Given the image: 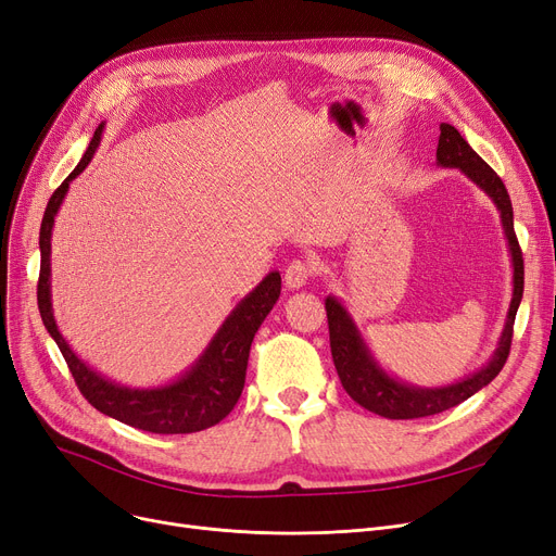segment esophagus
Listing matches in <instances>:
<instances>
[{"label":"esophagus","instance_id":"34e87169","mask_svg":"<svg viewBox=\"0 0 556 556\" xmlns=\"http://www.w3.org/2000/svg\"><path fill=\"white\" fill-rule=\"evenodd\" d=\"M316 261L314 258H295L289 267H286L283 281L289 289H302V286L309 283V279L316 275Z\"/></svg>","mask_w":556,"mask_h":556}]
</instances>
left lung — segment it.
<instances>
[{
  "label": "left lung",
  "instance_id": "1",
  "mask_svg": "<svg viewBox=\"0 0 556 556\" xmlns=\"http://www.w3.org/2000/svg\"><path fill=\"white\" fill-rule=\"evenodd\" d=\"M438 164L448 169H460L471 182L479 185V188L492 199V203L497 205L513 265V298L495 353H492V357L479 368V371L444 387H417L384 371L371 355V351H368L362 332L357 330L353 316L348 314L341 300H337L334 295H327L325 312L327 325H330V348L339 380L348 396L355 403L366 407L368 413H376L387 419H419L444 413V409L456 407L458 403L475 396L479 389L495 380L504 368L510 351L513 323H516V314L525 291L522 250L518 244L516 231H513V205L502 178L488 167L479 157V153L471 149L463 139V135L454 126H448V123H442L440 126Z\"/></svg>",
  "mask_w": 556,
  "mask_h": 556
}]
</instances>
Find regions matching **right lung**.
Wrapping results in <instances>:
<instances>
[{"label":"right lung","mask_w":556,"mask_h":556,"mask_svg":"<svg viewBox=\"0 0 556 556\" xmlns=\"http://www.w3.org/2000/svg\"><path fill=\"white\" fill-rule=\"evenodd\" d=\"M102 130H105V123H100L96 128L87 153L81 155L71 176L61 182L50 197L43 222H40L38 312L40 318H43L46 330L56 341L61 355H64L81 396H85L98 413L157 435L197 433V430L219 424L238 403L244 387L247 359H250L254 334L258 332L261 323L273 312V306L279 300L281 275L277 270L265 275V279L256 289L250 295H244L236 304V309L226 316V320L219 325V330L215 332L211 343L205 345V351L199 355V359L169 384L149 389L126 387L93 371L87 362H81L75 355L64 334L59 332L54 320L50 291V240L54 217L61 208V201H64L68 192V185L87 169V164L91 162L100 143Z\"/></svg>","instance_id":"1"}]
</instances>
